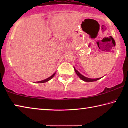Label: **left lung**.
Masks as SVG:
<instances>
[{
    "instance_id": "left-lung-1",
    "label": "left lung",
    "mask_w": 128,
    "mask_h": 128,
    "mask_svg": "<svg viewBox=\"0 0 128 128\" xmlns=\"http://www.w3.org/2000/svg\"><path fill=\"white\" fill-rule=\"evenodd\" d=\"M74 70L76 73V74H77L78 76L80 78H81L82 80H83V81H85V82H94V81H98V80H100L101 78H96V79H92V78H88V77H86L85 76H84L83 75H82L81 73H80L76 69L74 68Z\"/></svg>"
}]
</instances>
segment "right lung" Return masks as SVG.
<instances>
[{
  "instance_id": "add662e5",
  "label": "right lung",
  "mask_w": 128,
  "mask_h": 128,
  "mask_svg": "<svg viewBox=\"0 0 128 128\" xmlns=\"http://www.w3.org/2000/svg\"><path fill=\"white\" fill-rule=\"evenodd\" d=\"M55 74H56V73H54V74H53L52 75L51 77H50L49 78H47V79H46V80H43V81H38V82H36V83L42 84V83H45V82H48V81H50V80L52 78H53L54 76H55Z\"/></svg>"
}]
</instances>
